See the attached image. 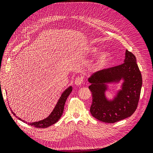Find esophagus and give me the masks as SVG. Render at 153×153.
<instances>
[{
  "label": "esophagus",
  "instance_id": "obj_1",
  "mask_svg": "<svg viewBox=\"0 0 153 153\" xmlns=\"http://www.w3.org/2000/svg\"><path fill=\"white\" fill-rule=\"evenodd\" d=\"M75 84L77 85H80L82 84L83 83H84V78H83L82 76H77L75 79Z\"/></svg>",
  "mask_w": 153,
  "mask_h": 153
}]
</instances>
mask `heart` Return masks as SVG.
I'll return each mask as SVG.
<instances>
[{"label": "heart", "instance_id": "1", "mask_svg": "<svg viewBox=\"0 0 153 153\" xmlns=\"http://www.w3.org/2000/svg\"><path fill=\"white\" fill-rule=\"evenodd\" d=\"M91 52L92 53L96 52V49H91ZM110 61V55L108 52H103L101 53L97 59L96 64L99 68H103L108 66Z\"/></svg>", "mask_w": 153, "mask_h": 153}]
</instances>
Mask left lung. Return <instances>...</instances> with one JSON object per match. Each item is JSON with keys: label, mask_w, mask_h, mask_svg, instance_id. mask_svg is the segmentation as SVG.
Listing matches in <instances>:
<instances>
[{"label": "left lung", "mask_w": 153, "mask_h": 153, "mask_svg": "<svg viewBox=\"0 0 153 153\" xmlns=\"http://www.w3.org/2000/svg\"><path fill=\"white\" fill-rule=\"evenodd\" d=\"M124 62L119 66L101 69L89 78V89L92 92L90 112L96 119L106 123H114L130 117L135 112L140 99L142 84V75L136 57L126 50ZM123 77V91L114 102L105 98L103 82Z\"/></svg>", "instance_id": "obj_1"}]
</instances>
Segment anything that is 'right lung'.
<instances>
[{
  "label": "right lung",
  "instance_id": "add662e5",
  "mask_svg": "<svg viewBox=\"0 0 153 153\" xmlns=\"http://www.w3.org/2000/svg\"><path fill=\"white\" fill-rule=\"evenodd\" d=\"M72 90H73L72 87H69L63 92V94H62L61 97L60 98L59 100L58 101L56 106H55L54 110H53V112L51 113V114L47 118L42 120V121H40L38 122H35V123H27L26 121H24V120H22L19 117H18V119H20V121H22L23 122L25 123L26 124H28L30 125V126H32L36 127V128H48V126H50L51 125L56 123L59 121V119L61 118V117L62 116L66 101L68 98V96L70 94ZM11 112L13 114L15 115V113H14L12 110H11Z\"/></svg>",
  "mask_w": 153,
  "mask_h": 153
}]
</instances>
